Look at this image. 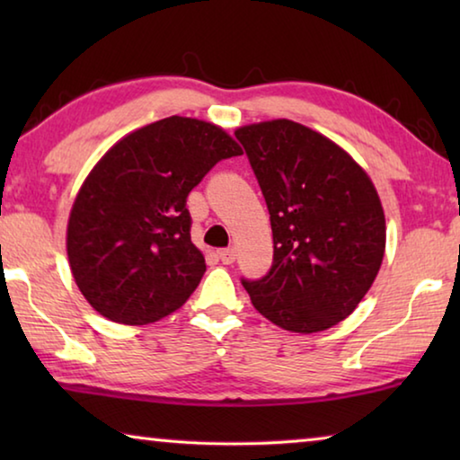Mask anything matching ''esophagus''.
Segmentation results:
<instances>
[{"mask_svg":"<svg viewBox=\"0 0 460 460\" xmlns=\"http://www.w3.org/2000/svg\"><path fill=\"white\" fill-rule=\"evenodd\" d=\"M217 255H219V260L225 263V266H229V263L235 261V249H231V247L221 249V252Z\"/></svg>","mask_w":460,"mask_h":460,"instance_id":"esophagus-1","label":"esophagus"}]
</instances>
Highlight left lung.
I'll list each match as a JSON object with an SVG mask.
<instances>
[{"label":"left lung","instance_id":"left-lung-1","mask_svg":"<svg viewBox=\"0 0 460 460\" xmlns=\"http://www.w3.org/2000/svg\"><path fill=\"white\" fill-rule=\"evenodd\" d=\"M266 199L274 261L241 279L252 305L294 332L331 329L353 313L385 252V217L365 170L329 137L290 119L239 128Z\"/></svg>","mask_w":460,"mask_h":460}]
</instances>
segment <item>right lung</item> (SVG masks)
<instances>
[{"mask_svg": "<svg viewBox=\"0 0 460 460\" xmlns=\"http://www.w3.org/2000/svg\"><path fill=\"white\" fill-rule=\"evenodd\" d=\"M241 147L213 123L172 118L115 144L76 194L66 231L75 282L99 314L147 324L181 308L207 263L190 241L189 192Z\"/></svg>", "mask_w": 460, "mask_h": 460, "instance_id": "1", "label": "right lung"}]
</instances>
